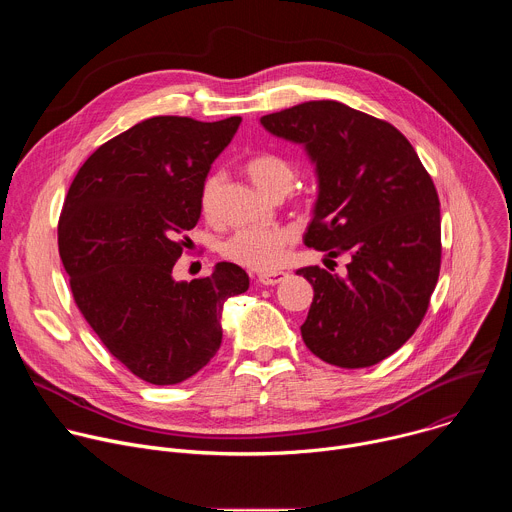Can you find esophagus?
I'll list each match as a JSON object with an SVG mask.
<instances>
[{"instance_id": "1", "label": "esophagus", "mask_w": 512, "mask_h": 512, "mask_svg": "<svg viewBox=\"0 0 512 512\" xmlns=\"http://www.w3.org/2000/svg\"><path fill=\"white\" fill-rule=\"evenodd\" d=\"M285 277H287L285 271H269V273H261V275L257 277V281H259L261 285H277V283H281Z\"/></svg>"}]
</instances>
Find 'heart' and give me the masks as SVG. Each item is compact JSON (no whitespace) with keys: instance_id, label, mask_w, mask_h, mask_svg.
<instances>
[{"instance_id":"1","label":"heart","mask_w":512,"mask_h":512,"mask_svg":"<svg viewBox=\"0 0 512 512\" xmlns=\"http://www.w3.org/2000/svg\"><path fill=\"white\" fill-rule=\"evenodd\" d=\"M245 172L251 182L269 198L285 196L298 178L296 166L279 154H259L245 164ZM221 186V176H208L200 190V208L206 216L214 214L216 192ZM294 233L287 229H239L227 237L221 245L225 259L253 269L273 271L283 255L285 245Z\"/></svg>"}]
</instances>
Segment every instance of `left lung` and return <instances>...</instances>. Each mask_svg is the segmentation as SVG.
Here are the masks:
<instances>
[{
    "instance_id": "obj_1",
    "label": "left lung",
    "mask_w": 512,
    "mask_h": 512,
    "mask_svg": "<svg viewBox=\"0 0 512 512\" xmlns=\"http://www.w3.org/2000/svg\"><path fill=\"white\" fill-rule=\"evenodd\" d=\"M261 125L302 145L314 166L304 245L350 259L344 275L298 269L314 287L302 338L334 367H373L417 330L440 275L435 186L399 129L344 103L308 101L263 115Z\"/></svg>"
}]
</instances>
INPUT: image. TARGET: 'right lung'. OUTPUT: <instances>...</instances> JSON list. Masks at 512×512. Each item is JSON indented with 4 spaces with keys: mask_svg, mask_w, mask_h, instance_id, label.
Here are the masks:
<instances>
[{
    "mask_svg": "<svg viewBox=\"0 0 512 512\" xmlns=\"http://www.w3.org/2000/svg\"><path fill=\"white\" fill-rule=\"evenodd\" d=\"M241 117L214 123L152 117L109 139L72 180L58 251L85 320L145 383L176 385L210 362L223 340V306L249 275L216 263L176 281L186 231L200 221V190Z\"/></svg>",
    "mask_w": 512,
    "mask_h": 512,
    "instance_id": "obj_1",
    "label": "right lung"
}]
</instances>
